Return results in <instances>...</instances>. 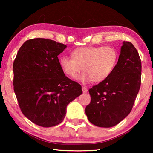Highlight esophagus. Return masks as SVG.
Listing matches in <instances>:
<instances>
[{
  "label": "esophagus",
  "mask_w": 153,
  "mask_h": 153,
  "mask_svg": "<svg viewBox=\"0 0 153 153\" xmlns=\"http://www.w3.org/2000/svg\"><path fill=\"white\" fill-rule=\"evenodd\" d=\"M82 92H83V93H86V92H88V89L86 88V87H82Z\"/></svg>",
  "instance_id": "34e87169"
}]
</instances>
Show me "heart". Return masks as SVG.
I'll return each mask as SVG.
<instances>
[{"mask_svg":"<svg viewBox=\"0 0 153 153\" xmlns=\"http://www.w3.org/2000/svg\"><path fill=\"white\" fill-rule=\"evenodd\" d=\"M117 59V51L113 46H89L75 49L71 58L61 56L59 65L64 74L71 78H76L83 69L85 73L79 78L82 83H100L112 74Z\"/></svg>","mask_w":153,"mask_h":153,"instance_id":"1","label":"heart"}]
</instances>
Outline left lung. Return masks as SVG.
<instances>
[{
  "mask_svg": "<svg viewBox=\"0 0 153 153\" xmlns=\"http://www.w3.org/2000/svg\"><path fill=\"white\" fill-rule=\"evenodd\" d=\"M141 60L129 42L123 41L118 61L108 78L89 90L91 102L86 107L90 123L98 127L115 126L132 109L141 84Z\"/></svg>",
  "mask_w": 153,
  "mask_h": 153,
  "instance_id": "left-lung-1",
  "label": "left lung"
}]
</instances>
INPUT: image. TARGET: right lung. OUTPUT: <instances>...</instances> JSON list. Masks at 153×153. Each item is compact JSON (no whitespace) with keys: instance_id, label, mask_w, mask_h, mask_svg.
I'll use <instances>...</instances> for the list:
<instances>
[{"instance_id":"1","label":"right lung","mask_w":153,"mask_h":153,"mask_svg":"<svg viewBox=\"0 0 153 153\" xmlns=\"http://www.w3.org/2000/svg\"><path fill=\"white\" fill-rule=\"evenodd\" d=\"M67 46L33 38L25 42L13 62L14 92L21 111L36 125L49 128L63 121L67 106L82 94V86L65 76L58 55Z\"/></svg>"}]
</instances>
